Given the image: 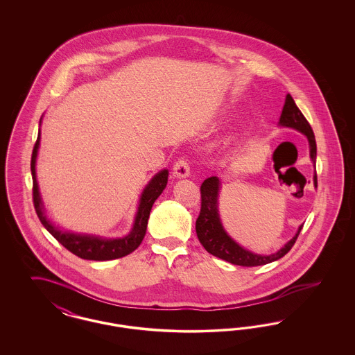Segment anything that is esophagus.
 Instances as JSON below:
<instances>
[{"mask_svg":"<svg viewBox=\"0 0 355 355\" xmlns=\"http://www.w3.org/2000/svg\"><path fill=\"white\" fill-rule=\"evenodd\" d=\"M173 174H174V177H177V178H186V177H189V174H190V166H189L187 161L184 159V158L178 159V161L174 164V166H173Z\"/></svg>","mask_w":355,"mask_h":355,"instance_id":"1","label":"esophagus"}]
</instances>
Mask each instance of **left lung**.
Wrapping results in <instances>:
<instances>
[{"instance_id": "1", "label": "left lung", "mask_w": 355, "mask_h": 355, "mask_svg": "<svg viewBox=\"0 0 355 355\" xmlns=\"http://www.w3.org/2000/svg\"><path fill=\"white\" fill-rule=\"evenodd\" d=\"M279 126L291 128L298 130L300 133L306 135L310 146V158L313 165L315 166L317 158V144L313 129L304 114L295 105L293 97L287 94L285 105L282 109V114L279 117ZM314 186L317 187V173H314ZM220 180L218 177H209L203 181L201 185V211L196 220V232L200 242L207 253L213 254L223 261H227L238 266H261L274 262L282 258L285 254L290 252L293 245L295 243L300 236L304 225L298 227V232L293 236L284 248H281L277 253L270 255L255 254L245 248L229 236L220 222V211H218V196H220Z\"/></svg>"}]
</instances>
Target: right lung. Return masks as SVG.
<instances>
[{"label":"right lung","instance_id":"1","mask_svg":"<svg viewBox=\"0 0 355 355\" xmlns=\"http://www.w3.org/2000/svg\"><path fill=\"white\" fill-rule=\"evenodd\" d=\"M41 125V119H40ZM40 139H41V130L38 132V137L34 145L32 153V162L31 170L33 177V202L35 213L41 223L45 226V229L54 236L64 248H67L70 253L76 254L77 257L89 261H110L116 258H122L128 254L135 252V249L141 245L144 236L146 234L148 220L150 216L153 203L161 196V193L165 190L168 184L169 170L164 169L158 171L149 184L145 186L144 191L141 193L138 209L135 213V223L128 236L122 238H105V236H93V234H80L73 232H65L57 227L51 222L46 214L45 207L42 203V198L40 196L38 182L35 175V161L40 148Z\"/></svg>","mask_w":355,"mask_h":355}]
</instances>
